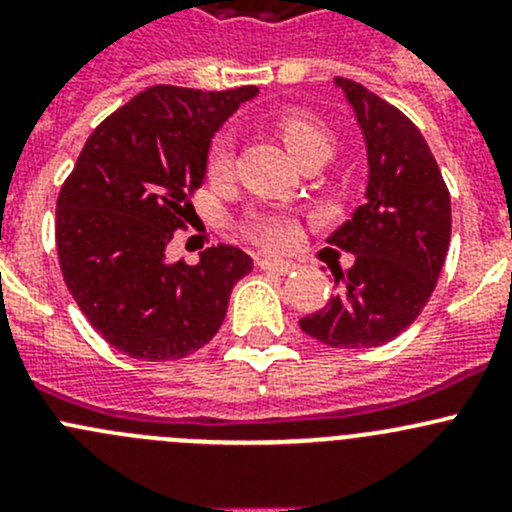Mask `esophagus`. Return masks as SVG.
<instances>
[{
	"mask_svg": "<svg viewBox=\"0 0 512 512\" xmlns=\"http://www.w3.org/2000/svg\"><path fill=\"white\" fill-rule=\"evenodd\" d=\"M257 267H262V270L280 272V275H289V272H292V270H297V262H292V260H275V257H262V260L257 262Z\"/></svg>",
	"mask_w": 512,
	"mask_h": 512,
	"instance_id": "esophagus-1",
	"label": "esophagus"
}]
</instances>
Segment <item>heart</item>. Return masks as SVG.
<instances>
[{
	"label": "heart",
	"instance_id": "obj_1",
	"mask_svg": "<svg viewBox=\"0 0 512 512\" xmlns=\"http://www.w3.org/2000/svg\"><path fill=\"white\" fill-rule=\"evenodd\" d=\"M277 131H280L282 141L287 143V148L294 153L299 163L317 151H332V133H329V128L319 118L309 116V113H282L277 118ZM232 163H235L232 141L225 133H220L218 138H213L208 148V160H205L208 178L215 180V183L225 180L232 173ZM245 232L257 245L270 247V250H282V247L294 242L297 227H294L292 218L285 213H255L245 223Z\"/></svg>",
	"mask_w": 512,
	"mask_h": 512
}]
</instances>
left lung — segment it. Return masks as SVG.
Returning a JSON list of instances; mask_svg holds the SVG:
<instances>
[{
	"label": "left lung",
	"instance_id": "obj_1",
	"mask_svg": "<svg viewBox=\"0 0 512 512\" xmlns=\"http://www.w3.org/2000/svg\"><path fill=\"white\" fill-rule=\"evenodd\" d=\"M334 81L364 131L369 185L327 240L356 255L354 265L334 270L337 294L299 327L327 347L371 349L409 329L431 299L451 242V195L409 116L352 79Z\"/></svg>",
	"mask_w": 512,
	"mask_h": 512
}]
</instances>
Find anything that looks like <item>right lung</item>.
<instances>
[{
  "mask_svg": "<svg viewBox=\"0 0 512 512\" xmlns=\"http://www.w3.org/2000/svg\"><path fill=\"white\" fill-rule=\"evenodd\" d=\"M257 86H151L96 126L56 200L61 275L91 327L131 359L168 361L218 334L250 255L208 247L170 262L175 230L195 213L215 131Z\"/></svg>",
  "mask_w": 512,
  "mask_h": 512,
  "instance_id": "right-lung-1",
  "label": "right lung"
}]
</instances>
